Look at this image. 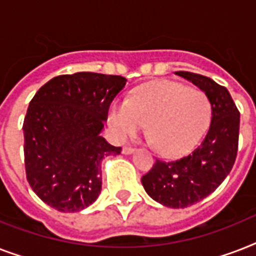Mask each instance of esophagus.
<instances>
[{
  "label": "esophagus",
  "mask_w": 256,
  "mask_h": 256,
  "mask_svg": "<svg viewBox=\"0 0 256 256\" xmlns=\"http://www.w3.org/2000/svg\"><path fill=\"white\" fill-rule=\"evenodd\" d=\"M122 152H124V156H130V154H132V152H134V148H128V146H124V148H122Z\"/></svg>",
  "instance_id": "esophagus-1"
}]
</instances>
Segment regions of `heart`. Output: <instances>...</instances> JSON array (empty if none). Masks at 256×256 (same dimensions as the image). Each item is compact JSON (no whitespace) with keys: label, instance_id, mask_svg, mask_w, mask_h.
Instances as JSON below:
<instances>
[{"label":"heart","instance_id":"heart-1","mask_svg":"<svg viewBox=\"0 0 256 256\" xmlns=\"http://www.w3.org/2000/svg\"><path fill=\"white\" fill-rule=\"evenodd\" d=\"M211 104L200 90L160 81L138 88L128 100H116L108 108L112 136L126 140L148 124V134L166 156L190 152L206 132Z\"/></svg>","mask_w":256,"mask_h":256}]
</instances>
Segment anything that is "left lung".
Wrapping results in <instances>:
<instances>
[{
    "mask_svg": "<svg viewBox=\"0 0 256 256\" xmlns=\"http://www.w3.org/2000/svg\"><path fill=\"white\" fill-rule=\"evenodd\" d=\"M176 76L194 84L211 104V124L206 136L180 160H156L142 176L150 198L170 208H184L210 195L230 174L238 152L240 116L230 92L211 78L188 72Z\"/></svg>",
    "mask_w": 256,
    "mask_h": 256,
    "instance_id": "obj_1",
    "label": "left lung"
}]
</instances>
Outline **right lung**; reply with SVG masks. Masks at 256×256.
Returning a JSON list of instances; mask_svg holds the SVG:
<instances>
[{"label":"right lung","mask_w":256,"mask_h":256,"mask_svg":"<svg viewBox=\"0 0 256 256\" xmlns=\"http://www.w3.org/2000/svg\"><path fill=\"white\" fill-rule=\"evenodd\" d=\"M126 81L88 72L58 76L30 100L22 128L26 178L46 204L77 212L100 196V164L122 150L100 132Z\"/></svg>","instance_id":"obj_1"}]
</instances>
